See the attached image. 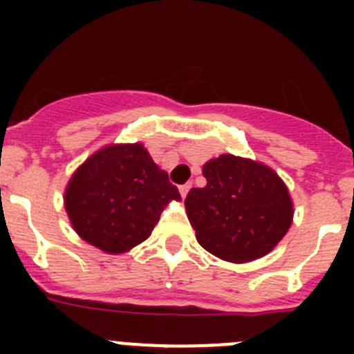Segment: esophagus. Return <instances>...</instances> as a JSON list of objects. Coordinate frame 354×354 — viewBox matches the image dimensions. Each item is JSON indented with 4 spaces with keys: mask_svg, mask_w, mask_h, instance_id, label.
<instances>
[{
    "mask_svg": "<svg viewBox=\"0 0 354 354\" xmlns=\"http://www.w3.org/2000/svg\"><path fill=\"white\" fill-rule=\"evenodd\" d=\"M189 187H192V184H183V186H180V187H179V192H180V196H183V198H186L187 192H189Z\"/></svg>",
    "mask_w": 354,
    "mask_h": 354,
    "instance_id": "1",
    "label": "esophagus"
}]
</instances>
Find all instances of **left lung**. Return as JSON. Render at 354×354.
Instances as JSON below:
<instances>
[{"mask_svg":"<svg viewBox=\"0 0 354 354\" xmlns=\"http://www.w3.org/2000/svg\"><path fill=\"white\" fill-rule=\"evenodd\" d=\"M202 174L207 184L184 200L200 246L234 264L268 255L292 225V198L280 175L232 154L209 159Z\"/></svg>","mask_w":354,"mask_h":354,"instance_id":"8db88e82","label":"left lung"}]
</instances>
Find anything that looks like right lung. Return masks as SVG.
Returning a JSON list of instances; mask_svg holds the SVG:
<instances>
[{
  "mask_svg": "<svg viewBox=\"0 0 354 354\" xmlns=\"http://www.w3.org/2000/svg\"><path fill=\"white\" fill-rule=\"evenodd\" d=\"M179 189L143 143H111L93 152L68 179L64 205L72 228L109 255L143 243Z\"/></svg>",
  "mask_w": 354,
  "mask_h": 354,
  "instance_id": "1",
  "label": "right lung"
}]
</instances>
